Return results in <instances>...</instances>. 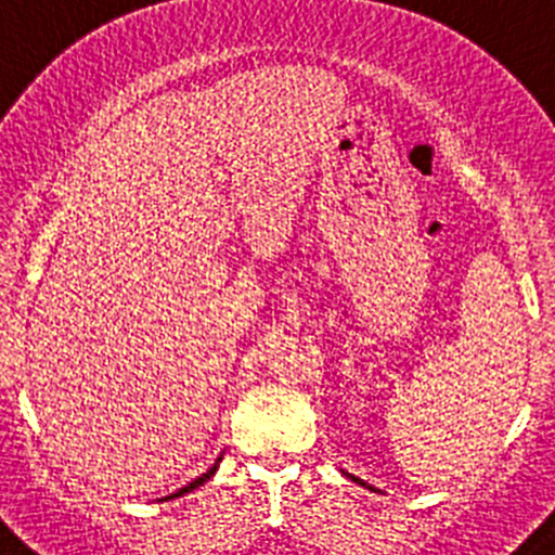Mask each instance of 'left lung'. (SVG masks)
<instances>
[{
	"instance_id": "1",
	"label": "left lung",
	"mask_w": 555,
	"mask_h": 555,
	"mask_svg": "<svg viewBox=\"0 0 555 555\" xmlns=\"http://www.w3.org/2000/svg\"><path fill=\"white\" fill-rule=\"evenodd\" d=\"M345 475H350V473H345ZM350 478L352 480H356V483H358V487H366V483H364V480H361V478H356V475H350ZM372 489V487H370Z\"/></svg>"
}]
</instances>
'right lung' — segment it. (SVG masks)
<instances>
[{
    "label": "right lung",
    "instance_id": "1",
    "mask_svg": "<svg viewBox=\"0 0 555 555\" xmlns=\"http://www.w3.org/2000/svg\"><path fill=\"white\" fill-rule=\"evenodd\" d=\"M219 461H222V459H217V464H214V467H210V469H208V473H203V475H199V478H197V480H191L189 487L178 489V492H175V494H169V498H164V500H171V498H180V494H189V492H191V489H197V487H203L205 480H208V478H214V473H217V469H219Z\"/></svg>",
    "mask_w": 555,
    "mask_h": 555
}]
</instances>
